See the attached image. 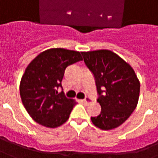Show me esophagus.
<instances>
[{
	"mask_svg": "<svg viewBox=\"0 0 158 158\" xmlns=\"http://www.w3.org/2000/svg\"><path fill=\"white\" fill-rule=\"evenodd\" d=\"M83 102H85V104H88V103H90V102H91V99H90V98L86 97V98H85V99H84V100H83Z\"/></svg>",
	"mask_w": 158,
	"mask_h": 158,
	"instance_id": "obj_1",
	"label": "esophagus"
}]
</instances>
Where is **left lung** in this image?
I'll use <instances>...</instances> for the list:
<instances>
[{
    "label": "left lung",
    "mask_w": 158,
    "mask_h": 158,
    "mask_svg": "<svg viewBox=\"0 0 158 158\" xmlns=\"http://www.w3.org/2000/svg\"><path fill=\"white\" fill-rule=\"evenodd\" d=\"M94 76L101 113L90 117L98 128L110 130L125 122L139 101L140 85L131 66L110 50L81 52Z\"/></svg>",
    "instance_id": "left-lung-1"
}]
</instances>
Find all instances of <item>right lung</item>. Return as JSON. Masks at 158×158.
Segmentation results:
<instances>
[{"mask_svg": "<svg viewBox=\"0 0 158 158\" xmlns=\"http://www.w3.org/2000/svg\"><path fill=\"white\" fill-rule=\"evenodd\" d=\"M80 53L65 48L44 51L28 65L19 86L25 110L41 125L55 128L68 121L76 102L58 89L66 68L82 60Z\"/></svg>", "mask_w": 158, "mask_h": 158, "instance_id": "obj_1", "label": "right lung"}]
</instances>
